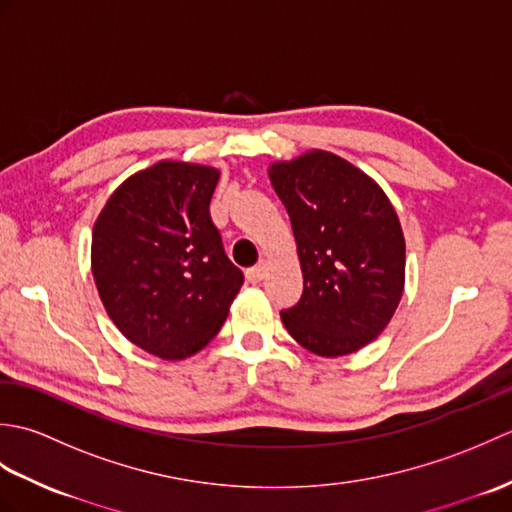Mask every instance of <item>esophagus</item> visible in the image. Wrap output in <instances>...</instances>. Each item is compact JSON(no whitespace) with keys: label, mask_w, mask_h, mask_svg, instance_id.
<instances>
[{"label":"esophagus","mask_w":512,"mask_h":512,"mask_svg":"<svg viewBox=\"0 0 512 512\" xmlns=\"http://www.w3.org/2000/svg\"><path fill=\"white\" fill-rule=\"evenodd\" d=\"M264 277H266V264L264 262L246 270V279L250 281V284H259V281H262Z\"/></svg>","instance_id":"34e87169"}]
</instances>
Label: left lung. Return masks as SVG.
<instances>
[{
  "label": "left lung",
  "instance_id": "1",
  "mask_svg": "<svg viewBox=\"0 0 512 512\" xmlns=\"http://www.w3.org/2000/svg\"><path fill=\"white\" fill-rule=\"evenodd\" d=\"M290 215L303 275L281 312L308 352L354 354L387 328L405 292V235L380 184L332 151L310 149L268 167Z\"/></svg>",
  "mask_w": 512,
  "mask_h": 512
}]
</instances>
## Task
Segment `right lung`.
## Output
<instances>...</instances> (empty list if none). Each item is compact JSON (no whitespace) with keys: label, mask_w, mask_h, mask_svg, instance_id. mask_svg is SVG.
Listing matches in <instances>:
<instances>
[{"label":"right lung","mask_w":512,"mask_h":512,"mask_svg":"<svg viewBox=\"0 0 512 512\" xmlns=\"http://www.w3.org/2000/svg\"><path fill=\"white\" fill-rule=\"evenodd\" d=\"M215 167L160 160L118 187L94 222L92 275L127 341L162 361H182L224 325L244 284L209 204Z\"/></svg>","instance_id":"right-lung-1"}]
</instances>
